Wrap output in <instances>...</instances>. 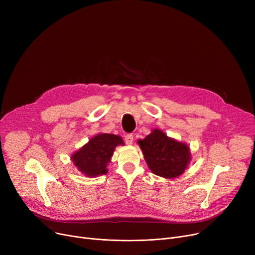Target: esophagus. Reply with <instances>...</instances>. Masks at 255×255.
Listing matches in <instances>:
<instances>
[{"label": "esophagus", "mask_w": 255, "mask_h": 255, "mask_svg": "<svg viewBox=\"0 0 255 255\" xmlns=\"http://www.w3.org/2000/svg\"><path fill=\"white\" fill-rule=\"evenodd\" d=\"M124 139H125V142L127 144H131L133 142V135L131 134V133H128V134H126L124 136Z\"/></svg>", "instance_id": "34e87169"}]
</instances>
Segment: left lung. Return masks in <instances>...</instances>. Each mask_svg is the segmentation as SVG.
I'll return each mask as SVG.
<instances>
[{"label": "left lung", "instance_id": "obj_1", "mask_svg": "<svg viewBox=\"0 0 255 255\" xmlns=\"http://www.w3.org/2000/svg\"><path fill=\"white\" fill-rule=\"evenodd\" d=\"M145 162L157 176L172 179L181 176L190 162L189 148L185 143L167 137L155 129L144 139L138 140Z\"/></svg>", "mask_w": 255, "mask_h": 255}]
</instances>
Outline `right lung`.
I'll return each mask as SVG.
<instances>
[{
    "mask_svg": "<svg viewBox=\"0 0 255 255\" xmlns=\"http://www.w3.org/2000/svg\"><path fill=\"white\" fill-rule=\"evenodd\" d=\"M118 144H124L118 135L101 133L94 136L82 149L72 155L74 165L88 177H96L107 172L106 165L111 161Z\"/></svg>",
    "mask_w": 255,
    "mask_h": 255,
    "instance_id": "right-lung-1",
    "label": "right lung"
}]
</instances>
